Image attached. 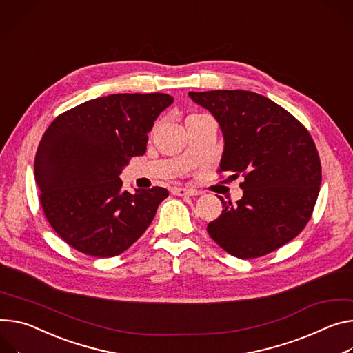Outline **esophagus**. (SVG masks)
Instances as JSON below:
<instances>
[{"label":"esophagus","mask_w":353,"mask_h":353,"mask_svg":"<svg viewBox=\"0 0 353 353\" xmlns=\"http://www.w3.org/2000/svg\"><path fill=\"white\" fill-rule=\"evenodd\" d=\"M172 193H173L174 196H180V197L201 194L200 191H197V190H193V188H185V187H173V188H172Z\"/></svg>","instance_id":"34e87169"}]
</instances>
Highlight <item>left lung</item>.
Segmentation results:
<instances>
[{
  "mask_svg": "<svg viewBox=\"0 0 353 353\" xmlns=\"http://www.w3.org/2000/svg\"><path fill=\"white\" fill-rule=\"evenodd\" d=\"M218 121L225 139L219 173L239 176L243 196L222 203L210 236L239 259L265 256L294 239L310 221L321 160L307 128L279 104L245 90L188 92Z\"/></svg>",
  "mask_w": 353,
  "mask_h": 353,
  "instance_id": "1",
  "label": "left lung"
}]
</instances>
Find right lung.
<instances>
[{"instance_id":"right-lung-1","label":"right lung","mask_w":353,"mask_h":353,"mask_svg":"<svg viewBox=\"0 0 353 353\" xmlns=\"http://www.w3.org/2000/svg\"><path fill=\"white\" fill-rule=\"evenodd\" d=\"M173 103L169 94H111L53 119L35 156L39 201L54 232L76 250L112 258L150 225L169 191L122 190L119 173L146 152L154 119Z\"/></svg>"}]
</instances>
